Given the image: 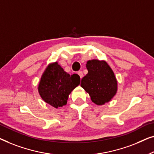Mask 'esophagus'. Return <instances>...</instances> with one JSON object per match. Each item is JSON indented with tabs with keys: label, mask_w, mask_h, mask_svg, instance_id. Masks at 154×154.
<instances>
[{
	"label": "esophagus",
	"mask_w": 154,
	"mask_h": 154,
	"mask_svg": "<svg viewBox=\"0 0 154 154\" xmlns=\"http://www.w3.org/2000/svg\"><path fill=\"white\" fill-rule=\"evenodd\" d=\"M77 74L79 75L80 78H82V77H83V73H82V71H79V72H77Z\"/></svg>",
	"instance_id": "obj_1"
}]
</instances>
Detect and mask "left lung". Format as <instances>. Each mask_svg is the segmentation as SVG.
<instances>
[{
    "label": "left lung",
    "instance_id": "1",
    "mask_svg": "<svg viewBox=\"0 0 154 154\" xmlns=\"http://www.w3.org/2000/svg\"><path fill=\"white\" fill-rule=\"evenodd\" d=\"M88 73L82 78L81 86L97 105H103L117 93L118 82L111 67L105 60L93 59L86 64Z\"/></svg>",
    "mask_w": 154,
    "mask_h": 154
}]
</instances>
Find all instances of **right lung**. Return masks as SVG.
<instances>
[{
    "instance_id": "right-lung-1",
    "label": "right lung",
    "mask_w": 154,
    "mask_h": 154,
    "mask_svg": "<svg viewBox=\"0 0 154 154\" xmlns=\"http://www.w3.org/2000/svg\"><path fill=\"white\" fill-rule=\"evenodd\" d=\"M80 77L64 71L57 61L51 63L43 72L38 90L43 100L55 108L67 104L69 95L79 86Z\"/></svg>"
}]
</instances>
